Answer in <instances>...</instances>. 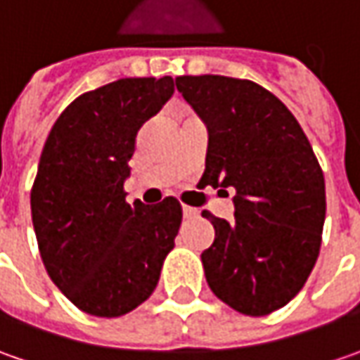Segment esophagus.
Masks as SVG:
<instances>
[{
	"instance_id": "esophagus-1",
	"label": "esophagus",
	"mask_w": 360,
	"mask_h": 360,
	"mask_svg": "<svg viewBox=\"0 0 360 360\" xmlns=\"http://www.w3.org/2000/svg\"><path fill=\"white\" fill-rule=\"evenodd\" d=\"M197 215H199V211L193 210V207H183V217L185 219H195Z\"/></svg>"
}]
</instances>
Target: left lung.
Here are the masks:
<instances>
[{
	"label": "left lung",
	"instance_id": "8db88e82",
	"mask_svg": "<svg viewBox=\"0 0 360 360\" xmlns=\"http://www.w3.org/2000/svg\"><path fill=\"white\" fill-rule=\"evenodd\" d=\"M177 90L207 129L199 185L233 189V219L203 211L215 240L201 254L213 294L248 316L286 306L321 250L324 175L298 120L272 92L217 74L179 76Z\"/></svg>",
	"mask_w": 360,
	"mask_h": 360
}]
</instances>
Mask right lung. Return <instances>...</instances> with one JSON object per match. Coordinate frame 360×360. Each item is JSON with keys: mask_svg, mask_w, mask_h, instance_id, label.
Segmentation results:
<instances>
[{"mask_svg": "<svg viewBox=\"0 0 360 360\" xmlns=\"http://www.w3.org/2000/svg\"><path fill=\"white\" fill-rule=\"evenodd\" d=\"M175 92L171 76L120 78L78 96L46 139L32 187V221L52 282L92 316L115 319L157 288L175 245L181 205L127 203L139 129Z\"/></svg>", "mask_w": 360, "mask_h": 360, "instance_id": "right-lung-1", "label": "right lung"}]
</instances>
